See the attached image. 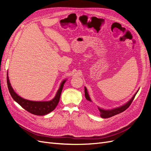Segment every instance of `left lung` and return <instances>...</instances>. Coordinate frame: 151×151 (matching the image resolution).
Returning <instances> with one entry per match:
<instances>
[{
    "label": "left lung",
    "instance_id": "obj_1",
    "mask_svg": "<svg viewBox=\"0 0 151 151\" xmlns=\"http://www.w3.org/2000/svg\"><path fill=\"white\" fill-rule=\"evenodd\" d=\"M138 91H137V93L134 95V96L132 98V99L130 100V101L128 103H127L123 105V106L114 108L112 109H108V110H105V109L98 108V109L100 112V116H101V117L103 118H108L109 117H111L113 116H115V115H117V114H119L123 111H124L130 106V105L131 104V103H132V101H133V100L134 99V98L135 97V95L137 94V93ZM84 92H85V97H86V99L89 101H91V100L89 98V96L88 93V91H87V88H86V87L84 88Z\"/></svg>",
    "mask_w": 151,
    "mask_h": 151
}]
</instances>
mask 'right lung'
I'll return each mask as SVG.
<instances>
[{"instance_id": "right-lung-1", "label": "right lung", "mask_w": 151, "mask_h": 151, "mask_svg": "<svg viewBox=\"0 0 151 151\" xmlns=\"http://www.w3.org/2000/svg\"><path fill=\"white\" fill-rule=\"evenodd\" d=\"M65 81L66 80L62 81V83L60 84V88L58 89L56 94L55 97L52 100H51V101H33L23 99L22 98L20 97L19 95H17L12 89V86H11L9 79L8 74L7 75V87L13 99L19 104L20 106H21V107L26 109V111L33 114V115L40 116L47 115V114L52 111L53 109L56 108L59 102V100H60L63 84L65 83Z\"/></svg>"}]
</instances>
